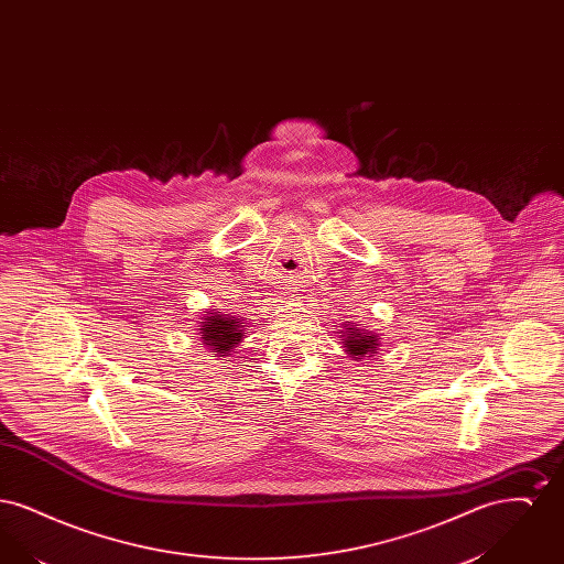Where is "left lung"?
<instances>
[{
    "mask_svg": "<svg viewBox=\"0 0 564 564\" xmlns=\"http://www.w3.org/2000/svg\"><path fill=\"white\" fill-rule=\"evenodd\" d=\"M347 329H349L350 334H347V338H345V347H347L350 355L364 357V355H368V352L378 350V338H376L375 334H372V336H366V332L361 334V332H357L355 327H347Z\"/></svg>",
    "mask_w": 564,
    "mask_h": 564,
    "instance_id": "1",
    "label": "left lung"
}]
</instances>
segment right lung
<instances>
[{
    "mask_svg": "<svg viewBox=\"0 0 564 564\" xmlns=\"http://www.w3.org/2000/svg\"><path fill=\"white\" fill-rule=\"evenodd\" d=\"M200 329H203L200 336H203L205 345H209V349L215 355L230 352L241 343L242 325L237 317H224V315L212 313V317H207V322H203Z\"/></svg>",
    "mask_w": 564,
    "mask_h": 564,
    "instance_id": "right-lung-1",
    "label": "right lung"
}]
</instances>
